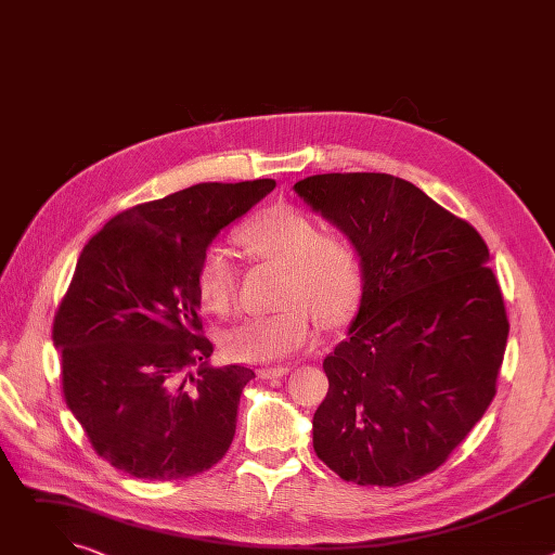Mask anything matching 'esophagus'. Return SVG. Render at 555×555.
<instances>
[{
    "instance_id": "obj_1",
    "label": "esophagus",
    "mask_w": 555,
    "mask_h": 555,
    "mask_svg": "<svg viewBox=\"0 0 555 555\" xmlns=\"http://www.w3.org/2000/svg\"><path fill=\"white\" fill-rule=\"evenodd\" d=\"M289 373V366H261L259 375L263 379H272V377H283Z\"/></svg>"
}]
</instances>
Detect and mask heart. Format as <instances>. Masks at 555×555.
<instances>
[{
	"label": "heart",
	"mask_w": 555,
	"mask_h": 555,
	"mask_svg": "<svg viewBox=\"0 0 555 555\" xmlns=\"http://www.w3.org/2000/svg\"><path fill=\"white\" fill-rule=\"evenodd\" d=\"M250 257L283 266L281 302L274 313L248 315L232 325L221 345L232 360L272 362L289 358L315 340V315L340 325L362 294V263L345 230H321L311 215L272 206L234 234ZM197 294L206 309L225 313L236 294V272L221 248H208L197 268Z\"/></svg>",
	"instance_id": "obj_1"
}]
</instances>
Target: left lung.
I'll return each instance as SVG.
<instances>
[{"instance_id":"1","label":"left lung","mask_w":555,"mask_h":555,"mask_svg":"<svg viewBox=\"0 0 555 555\" xmlns=\"http://www.w3.org/2000/svg\"><path fill=\"white\" fill-rule=\"evenodd\" d=\"M298 197L358 246L362 298L323 369L313 450L340 479L398 488L435 472L496 395L509 323L483 236L388 173H325Z\"/></svg>"}]
</instances>
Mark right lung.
<instances>
[{
  "label": "right lung",
  "mask_w": 555,
  "mask_h": 555,
  "mask_svg": "<svg viewBox=\"0 0 555 555\" xmlns=\"http://www.w3.org/2000/svg\"><path fill=\"white\" fill-rule=\"evenodd\" d=\"M274 180L206 182L112 217L56 309L65 404L99 456L146 481L189 479L230 448L255 371L212 366L197 268Z\"/></svg>",
  "instance_id": "1"
}]
</instances>
